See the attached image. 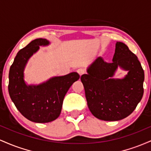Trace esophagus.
<instances>
[{"instance_id": "obj_1", "label": "esophagus", "mask_w": 151, "mask_h": 151, "mask_svg": "<svg viewBox=\"0 0 151 151\" xmlns=\"http://www.w3.org/2000/svg\"><path fill=\"white\" fill-rule=\"evenodd\" d=\"M77 73L79 74L80 76H81L82 74H84V73H85V70H84V69H82V68L78 69V70H77Z\"/></svg>"}]
</instances>
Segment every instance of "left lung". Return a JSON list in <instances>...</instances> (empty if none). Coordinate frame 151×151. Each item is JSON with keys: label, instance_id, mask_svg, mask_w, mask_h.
I'll list each match as a JSON object with an SVG mask.
<instances>
[{"label": "left lung", "instance_id": "8db88e82", "mask_svg": "<svg viewBox=\"0 0 151 151\" xmlns=\"http://www.w3.org/2000/svg\"><path fill=\"white\" fill-rule=\"evenodd\" d=\"M120 67L127 70L124 78H113ZM81 81L85 90L87 105L95 117L103 121H119L129 116L143 95L144 71L136 55L124 43H116L112 62L101 57L87 68Z\"/></svg>", "mask_w": 151, "mask_h": 151}]
</instances>
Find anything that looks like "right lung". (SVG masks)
Wrapping results in <instances>:
<instances>
[{
  "instance_id": "obj_1",
  "label": "right lung",
  "mask_w": 151,
  "mask_h": 151,
  "mask_svg": "<svg viewBox=\"0 0 151 151\" xmlns=\"http://www.w3.org/2000/svg\"><path fill=\"white\" fill-rule=\"evenodd\" d=\"M50 44L47 39L38 38L20 50L9 71L8 91L10 99L23 116L32 122L48 123L58 119L67 91L79 79L77 72L53 77L39 84H27L24 70L30 58L40 46Z\"/></svg>"
}]
</instances>
